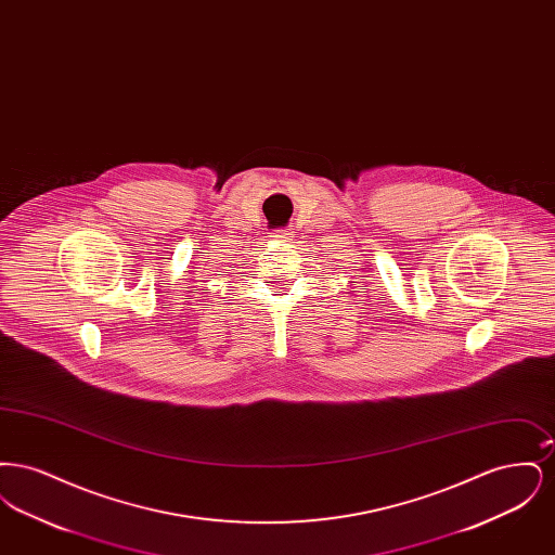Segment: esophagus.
I'll use <instances>...</instances> for the list:
<instances>
[{"mask_svg": "<svg viewBox=\"0 0 555 555\" xmlns=\"http://www.w3.org/2000/svg\"><path fill=\"white\" fill-rule=\"evenodd\" d=\"M291 235L293 233H291L289 229H276V231L270 233V237L276 238V241H289Z\"/></svg>", "mask_w": 555, "mask_h": 555, "instance_id": "1", "label": "esophagus"}]
</instances>
